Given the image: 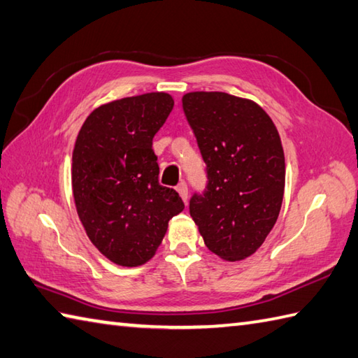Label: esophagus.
Here are the masks:
<instances>
[{"label":"esophagus","instance_id":"esophagus-1","mask_svg":"<svg viewBox=\"0 0 358 358\" xmlns=\"http://www.w3.org/2000/svg\"><path fill=\"white\" fill-rule=\"evenodd\" d=\"M176 189H178V193H179V196L182 198V201L187 203V201H188V188H187L185 182H180V184L176 187Z\"/></svg>","mask_w":358,"mask_h":358}]
</instances>
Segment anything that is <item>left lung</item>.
<instances>
[{
    "instance_id": "8db88e82",
    "label": "left lung",
    "mask_w": 358,
    "mask_h": 358,
    "mask_svg": "<svg viewBox=\"0 0 358 358\" xmlns=\"http://www.w3.org/2000/svg\"><path fill=\"white\" fill-rule=\"evenodd\" d=\"M182 106L208 173V192L193 196L189 215L210 252L243 261L281 210L286 164L278 129L258 103L227 92H188Z\"/></svg>"
}]
</instances>
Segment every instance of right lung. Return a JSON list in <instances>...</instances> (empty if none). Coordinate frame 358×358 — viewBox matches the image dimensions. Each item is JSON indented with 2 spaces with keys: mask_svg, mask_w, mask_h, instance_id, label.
<instances>
[{
  "mask_svg": "<svg viewBox=\"0 0 358 358\" xmlns=\"http://www.w3.org/2000/svg\"><path fill=\"white\" fill-rule=\"evenodd\" d=\"M174 106L166 92L119 99L94 109L72 151L77 215L96 249L114 264L137 267L156 255L169 221L184 210L159 184L152 137Z\"/></svg>",
  "mask_w": 358,
  "mask_h": 358,
  "instance_id": "obj_1",
  "label": "right lung"
}]
</instances>
